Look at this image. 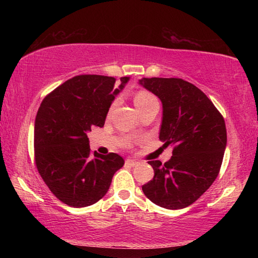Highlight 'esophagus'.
Instances as JSON below:
<instances>
[{
    "instance_id": "34e87169",
    "label": "esophagus",
    "mask_w": 258,
    "mask_h": 258,
    "mask_svg": "<svg viewBox=\"0 0 258 258\" xmlns=\"http://www.w3.org/2000/svg\"><path fill=\"white\" fill-rule=\"evenodd\" d=\"M137 164H138L137 160H133V159H126L125 160V165L130 166V167H133V166H135Z\"/></svg>"
}]
</instances>
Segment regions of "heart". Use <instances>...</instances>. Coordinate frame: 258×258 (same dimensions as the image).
I'll return each instance as SVG.
<instances>
[{"label": "heart", "instance_id": "b5f03b06", "mask_svg": "<svg viewBox=\"0 0 258 258\" xmlns=\"http://www.w3.org/2000/svg\"><path fill=\"white\" fill-rule=\"evenodd\" d=\"M154 101H157V99L147 91H139L134 95V104L139 111Z\"/></svg>", "mask_w": 258, "mask_h": 258}]
</instances>
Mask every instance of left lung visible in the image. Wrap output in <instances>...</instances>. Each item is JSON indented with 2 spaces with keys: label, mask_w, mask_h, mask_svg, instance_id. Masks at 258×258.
Returning <instances> with one entry per match:
<instances>
[{
  "label": "left lung",
  "mask_w": 258,
  "mask_h": 258,
  "mask_svg": "<svg viewBox=\"0 0 258 258\" xmlns=\"http://www.w3.org/2000/svg\"><path fill=\"white\" fill-rule=\"evenodd\" d=\"M163 103L159 139L173 146L165 164L150 160L155 176L142 185L152 203L167 209L190 206L220 173L226 147L225 121L202 90L182 78L140 81Z\"/></svg>",
  "instance_id": "obj_1"
}]
</instances>
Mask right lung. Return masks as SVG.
<instances>
[{
	"label": "right lung",
	"instance_id": "obj_1",
	"mask_svg": "<svg viewBox=\"0 0 258 258\" xmlns=\"http://www.w3.org/2000/svg\"><path fill=\"white\" fill-rule=\"evenodd\" d=\"M120 77L78 75L50 92L38 108L34 126V158L45 184L60 202L86 207L107 194L124 159L94 152L87 132L102 127L111 102L127 83Z\"/></svg>",
	"mask_w": 258,
	"mask_h": 258
}]
</instances>
